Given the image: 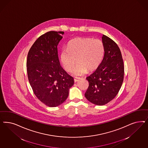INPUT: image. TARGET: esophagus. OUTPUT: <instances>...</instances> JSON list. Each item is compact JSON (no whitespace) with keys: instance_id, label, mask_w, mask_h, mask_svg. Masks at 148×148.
Segmentation results:
<instances>
[{"instance_id":"esophagus-1","label":"esophagus","mask_w":148,"mask_h":148,"mask_svg":"<svg viewBox=\"0 0 148 148\" xmlns=\"http://www.w3.org/2000/svg\"><path fill=\"white\" fill-rule=\"evenodd\" d=\"M79 79H80L79 77H75L74 78V81H75V82H77Z\"/></svg>"}]
</instances>
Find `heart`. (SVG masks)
Returning a JSON list of instances; mask_svg holds the SVG:
<instances>
[{"label": "heart", "mask_w": 148, "mask_h": 148, "mask_svg": "<svg viewBox=\"0 0 148 148\" xmlns=\"http://www.w3.org/2000/svg\"><path fill=\"white\" fill-rule=\"evenodd\" d=\"M104 45L99 39L79 38L71 40L67 49H63L60 53V60L67 71L73 69L74 76H81L86 70L92 71L99 65L104 54Z\"/></svg>", "instance_id": "heart-1"}]
</instances>
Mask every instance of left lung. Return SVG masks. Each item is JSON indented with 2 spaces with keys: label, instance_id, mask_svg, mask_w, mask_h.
<instances>
[{
  "label": "left lung",
  "instance_id": "obj_1",
  "mask_svg": "<svg viewBox=\"0 0 148 148\" xmlns=\"http://www.w3.org/2000/svg\"><path fill=\"white\" fill-rule=\"evenodd\" d=\"M102 39L104 56L95 71L86 77L89 86L85 93L88 100L98 106L107 104L116 96L124 76V62L118 46L105 35Z\"/></svg>",
  "mask_w": 148,
  "mask_h": 148
}]
</instances>
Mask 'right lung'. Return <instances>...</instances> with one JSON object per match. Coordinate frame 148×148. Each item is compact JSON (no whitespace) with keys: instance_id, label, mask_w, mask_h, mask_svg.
<instances>
[{"instance_id":"1","label":"right lung","mask_w":148,"mask_h":148,"mask_svg":"<svg viewBox=\"0 0 148 148\" xmlns=\"http://www.w3.org/2000/svg\"><path fill=\"white\" fill-rule=\"evenodd\" d=\"M64 32L50 31L40 36L29 51L27 70L29 82L39 100L50 107L66 100L73 85L72 77L60 66L57 46Z\"/></svg>"}]
</instances>
